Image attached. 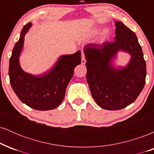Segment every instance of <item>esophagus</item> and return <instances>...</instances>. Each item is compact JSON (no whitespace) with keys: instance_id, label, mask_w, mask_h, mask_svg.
I'll return each mask as SVG.
<instances>
[{"instance_id":"obj_1","label":"esophagus","mask_w":154,"mask_h":154,"mask_svg":"<svg viewBox=\"0 0 154 154\" xmlns=\"http://www.w3.org/2000/svg\"><path fill=\"white\" fill-rule=\"evenodd\" d=\"M81 63H82V64H85V63H86V59L85 57V54L84 53H83V51H82V59H81Z\"/></svg>"}]
</instances>
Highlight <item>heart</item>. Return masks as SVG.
<instances>
[{"label": "heart", "instance_id": "obj_1", "mask_svg": "<svg viewBox=\"0 0 154 154\" xmlns=\"http://www.w3.org/2000/svg\"><path fill=\"white\" fill-rule=\"evenodd\" d=\"M99 30H100V28H98V27L93 28V29L90 31L89 35H88L91 37L94 36V35H96L98 32H99ZM110 32H111V31H110V29H109V28H105V29H103L101 34H100V38H101L102 40H105V39H106L109 36Z\"/></svg>", "mask_w": 154, "mask_h": 154}]
</instances>
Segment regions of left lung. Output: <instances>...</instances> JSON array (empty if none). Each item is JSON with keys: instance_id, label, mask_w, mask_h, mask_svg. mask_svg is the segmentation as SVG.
<instances>
[{"instance_id": "1", "label": "left lung", "mask_w": 154, "mask_h": 154, "mask_svg": "<svg viewBox=\"0 0 154 154\" xmlns=\"http://www.w3.org/2000/svg\"><path fill=\"white\" fill-rule=\"evenodd\" d=\"M115 25L114 42L88 44L83 49L92 96L106 110H119L133 103L146 83V61L135 32L121 22H115ZM119 51L131 56L126 67L113 65Z\"/></svg>"}]
</instances>
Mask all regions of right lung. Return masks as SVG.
I'll use <instances>...</instances> for the list:
<instances>
[{"mask_svg":"<svg viewBox=\"0 0 154 154\" xmlns=\"http://www.w3.org/2000/svg\"><path fill=\"white\" fill-rule=\"evenodd\" d=\"M29 22L23 27L20 38L12 51L9 61L10 83L19 100L35 110L48 111L59 106L64 98L74 69L81 63V51L63 55L53 69L41 76L26 73L19 64L25 34L31 27Z\"/></svg>","mask_w":154,"mask_h":154,"instance_id":"right-lung-1","label":"right lung"}]
</instances>
